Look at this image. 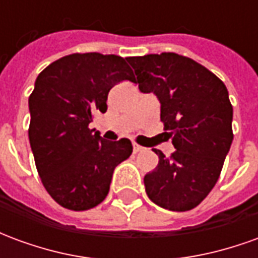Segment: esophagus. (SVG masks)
Returning a JSON list of instances; mask_svg holds the SVG:
<instances>
[{"instance_id":"esophagus-1","label":"esophagus","mask_w":258,"mask_h":258,"mask_svg":"<svg viewBox=\"0 0 258 258\" xmlns=\"http://www.w3.org/2000/svg\"><path fill=\"white\" fill-rule=\"evenodd\" d=\"M133 151H134V153H138V152H141V151H144V148H142V146L141 145H138V144H133Z\"/></svg>"}]
</instances>
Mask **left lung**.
Instances as JSON below:
<instances>
[{"instance_id": "obj_1", "label": "left lung", "mask_w": 258, "mask_h": 258, "mask_svg": "<svg viewBox=\"0 0 258 258\" xmlns=\"http://www.w3.org/2000/svg\"><path fill=\"white\" fill-rule=\"evenodd\" d=\"M142 92L162 103L164 134L175 151L146 174V194L163 209L188 211L214 188L233 140L232 105L225 84L194 59L174 52L127 58Z\"/></svg>"}]
</instances>
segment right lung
Returning <instances> with one entry per match:
<instances>
[{
	"mask_svg": "<svg viewBox=\"0 0 258 258\" xmlns=\"http://www.w3.org/2000/svg\"><path fill=\"white\" fill-rule=\"evenodd\" d=\"M123 80H135L125 59L99 52L63 56L37 77L29 96V140L44 188L64 209L102 203L116 166L133 153L127 138L109 142L90 128L94 113L106 112L110 88Z\"/></svg>",
	"mask_w": 258,
	"mask_h": 258,
	"instance_id": "1",
	"label": "right lung"
}]
</instances>
